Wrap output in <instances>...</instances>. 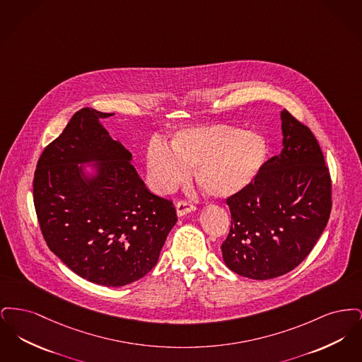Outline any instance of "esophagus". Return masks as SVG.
<instances>
[{"mask_svg":"<svg viewBox=\"0 0 362 362\" xmlns=\"http://www.w3.org/2000/svg\"><path fill=\"white\" fill-rule=\"evenodd\" d=\"M195 210H197V206L191 205V204L186 202V201H180V202L176 204V214H177V217H183V216L189 214L191 211H195Z\"/></svg>","mask_w":362,"mask_h":362,"instance_id":"obj_1","label":"esophagus"}]
</instances>
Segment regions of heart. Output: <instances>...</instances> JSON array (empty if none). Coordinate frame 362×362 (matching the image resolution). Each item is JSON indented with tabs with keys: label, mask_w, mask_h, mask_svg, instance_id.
<instances>
[{
	"label": "heart",
	"mask_w": 362,
	"mask_h": 362,
	"mask_svg": "<svg viewBox=\"0 0 362 362\" xmlns=\"http://www.w3.org/2000/svg\"><path fill=\"white\" fill-rule=\"evenodd\" d=\"M269 142L257 130L211 124L173 134L171 149L153 139L146 149L152 186L168 192L195 168L197 186L211 198H229L247 189L263 170Z\"/></svg>",
	"instance_id": "obj_1"
}]
</instances>
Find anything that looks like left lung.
<instances>
[{"label": "left lung", "instance_id": "left-lung-1", "mask_svg": "<svg viewBox=\"0 0 362 362\" xmlns=\"http://www.w3.org/2000/svg\"><path fill=\"white\" fill-rule=\"evenodd\" d=\"M279 118L281 153L226 199L232 221L221 245L225 264L259 281L284 276L307 258L331 211V179L316 138L286 110Z\"/></svg>", "mask_w": 362, "mask_h": 362}]
</instances>
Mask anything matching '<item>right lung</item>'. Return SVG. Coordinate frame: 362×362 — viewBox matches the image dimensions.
<instances>
[{
  "label": "right lung",
  "instance_id": "add662e5",
  "mask_svg": "<svg viewBox=\"0 0 362 362\" xmlns=\"http://www.w3.org/2000/svg\"><path fill=\"white\" fill-rule=\"evenodd\" d=\"M108 117L89 107L71 117L37 161L34 204L52 252L77 276L117 288L155 267L177 217L108 136Z\"/></svg>",
  "mask_w": 362,
  "mask_h": 362
}]
</instances>
